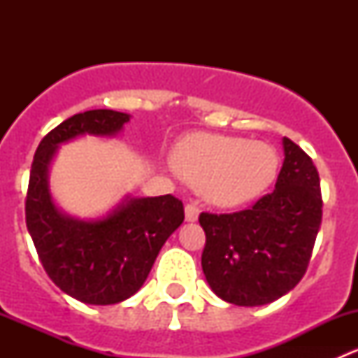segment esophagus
Returning a JSON list of instances; mask_svg holds the SVG:
<instances>
[{
	"mask_svg": "<svg viewBox=\"0 0 358 358\" xmlns=\"http://www.w3.org/2000/svg\"><path fill=\"white\" fill-rule=\"evenodd\" d=\"M199 206L196 204V202H189V204L185 206V220L187 222H196L197 218H199Z\"/></svg>",
	"mask_w": 358,
	"mask_h": 358,
	"instance_id": "34e87169",
	"label": "esophagus"
}]
</instances>
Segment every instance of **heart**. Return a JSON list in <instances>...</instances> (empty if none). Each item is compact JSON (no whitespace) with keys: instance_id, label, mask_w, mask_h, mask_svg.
Returning <instances> with one entry per match:
<instances>
[{"instance_id":"heart-1","label":"heart","mask_w":358,"mask_h":358,"mask_svg":"<svg viewBox=\"0 0 358 358\" xmlns=\"http://www.w3.org/2000/svg\"><path fill=\"white\" fill-rule=\"evenodd\" d=\"M176 171L218 206H239L265 192L279 157L270 145L223 135H192L173 152Z\"/></svg>"}]
</instances>
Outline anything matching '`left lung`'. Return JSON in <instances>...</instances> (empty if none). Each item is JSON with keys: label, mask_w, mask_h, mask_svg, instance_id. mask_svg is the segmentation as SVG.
Wrapping results in <instances>:
<instances>
[{"label": "left lung", "mask_w": 358, "mask_h": 358, "mask_svg": "<svg viewBox=\"0 0 358 358\" xmlns=\"http://www.w3.org/2000/svg\"><path fill=\"white\" fill-rule=\"evenodd\" d=\"M275 190L248 209L201 213L202 270L211 289L239 306L272 303L305 275L322 222L320 178L312 157L284 136Z\"/></svg>", "instance_id": "8db88e82"}]
</instances>
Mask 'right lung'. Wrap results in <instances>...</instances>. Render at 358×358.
Listing matches in <instances>:
<instances>
[{"label":"right lung","instance_id":"right-lung-1","mask_svg":"<svg viewBox=\"0 0 358 358\" xmlns=\"http://www.w3.org/2000/svg\"><path fill=\"white\" fill-rule=\"evenodd\" d=\"M128 121V114L109 109L74 114L41 140L32 159L25 223L38 258L57 287L88 305H114L135 294L185 218L183 202L171 194L129 199L96 222L67 218L53 206L46 173L59 143L85 133L114 135Z\"/></svg>","mask_w":358,"mask_h":358}]
</instances>
